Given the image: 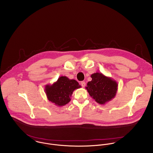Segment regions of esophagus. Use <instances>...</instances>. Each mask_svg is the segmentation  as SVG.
<instances>
[{
  "label": "esophagus",
  "instance_id": "34e87169",
  "mask_svg": "<svg viewBox=\"0 0 153 153\" xmlns=\"http://www.w3.org/2000/svg\"><path fill=\"white\" fill-rule=\"evenodd\" d=\"M81 86H82V87H85V85H86V83H85L84 81H82V82H81Z\"/></svg>",
  "mask_w": 153,
  "mask_h": 153
}]
</instances>
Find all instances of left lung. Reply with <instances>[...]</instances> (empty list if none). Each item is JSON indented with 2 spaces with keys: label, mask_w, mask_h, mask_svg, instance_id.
<instances>
[{
  "label": "left lung",
  "mask_w": 153,
  "mask_h": 153,
  "mask_svg": "<svg viewBox=\"0 0 153 153\" xmlns=\"http://www.w3.org/2000/svg\"><path fill=\"white\" fill-rule=\"evenodd\" d=\"M91 77L92 80L88 82L85 88L97 103L104 105L115 97L118 90L115 80L99 72L92 74Z\"/></svg>",
  "instance_id": "left-lung-1"
}]
</instances>
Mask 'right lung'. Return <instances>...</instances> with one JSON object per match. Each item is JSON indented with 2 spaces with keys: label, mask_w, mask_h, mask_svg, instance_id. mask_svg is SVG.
Masks as SVG:
<instances>
[{
  "label": "right lung",
  "mask_w": 153,
  "mask_h": 153,
  "mask_svg": "<svg viewBox=\"0 0 153 153\" xmlns=\"http://www.w3.org/2000/svg\"><path fill=\"white\" fill-rule=\"evenodd\" d=\"M81 87L76 80L62 76L52 85H46L45 92L49 101L58 107H62L70 102L73 92Z\"/></svg>",
  "instance_id": "obj_1"
}]
</instances>
